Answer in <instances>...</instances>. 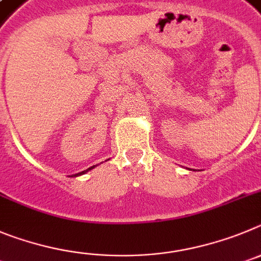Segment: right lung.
<instances>
[{"label": "right lung", "instance_id": "1", "mask_svg": "<svg viewBox=\"0 0 261 261\" xmlns=\"http://www.w3.org/2000/svg\"><path fill=\"white\" fill-rule=\"evenodd\" d=\"M91 169H93V166H91V168H88V169H87V170H83V171H81V173H78V174H74V175H71V177H78V175H82V174H84V173H87V171H88V170H91Z\"/></svg>", "mask_w": 261, "mask_h": 261}]
</instances>
